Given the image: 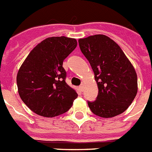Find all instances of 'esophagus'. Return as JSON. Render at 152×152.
I'll return each instance as SVG.
<instances>
[{
  "label": "esophagus",
  "mask_w": 152,
  "mask_h": 152,
  "mask_svg": "<svg viewBox=\"0 0 152 152\" xmlns=\"http://www.w3.org/2000/svg\"><path fill=\"white\" fill-rule=\"evenodd\" d=\"M79 88H80V90L81 91V92H83V89H84L83 85H81L80 87H79Z\"/></svg>",
  "instance_id": "esophagus-1"
}]
</instances>
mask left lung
<instances>
[{"mask_svg": "<svg viewBox=\"0 0 152 152\" xmlns=\"http://www.w3.org/2000/svg\"><path fill=\"white\" fill-rule=\"evenodd\" d=\"M79 44L90 63L99 89L96 101L88 102L89 109L102 118L122 114L138 92L134 66L121 47L103 34L80 39Z\"/></svg>", "mask_w": 152, "mask_h": 152, "instance_id": "1", "label": "left lung"}]
</instances>
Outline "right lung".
I'll use <instances>...</instances> for the list:
<instances>
[{"instance_id":"obj_1","label":"right lung","mask_w":152,"mask_h":152,"mask_svg":"<svg viewBox=\"0 0 152 152\" xmlns=\"http://www.w3.org/2000/svg\"><path fill=\"white\" fill-rule=\"evenodd\" d=\"M74 38L52 37L30 51L17 75L18 93L34 113L52 118L72 107L77 93L65 82L63 60L74 50Z\"/></svg>"}]
</instances>
